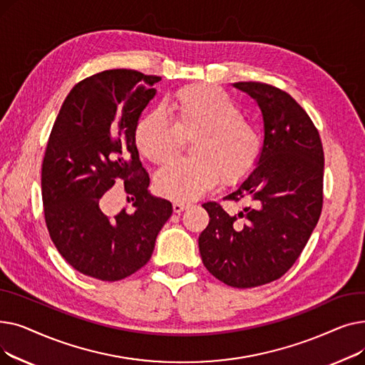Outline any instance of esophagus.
Listing matches in <instances>:
<instances>
[{
  "label": "esophagus",
  "mask_w": 365,
  "mask_h": 365,
  "mask_svg": "<svg viewBox=\"0 0 365 365\" xmlns=\"http://www.w3.org/2000/svg\"><path fill=\"white\" fill-rule=\"evenodd\" d=\"M190 204L189 202H183V201H175L173 202V210H175V213H182L183 210H186Z\"/></svg>",
  "instance_id": "1"
}]
</instances>
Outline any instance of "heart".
Wrapping results in <instances>:
<instances>
[{"label":"heart","instance_id":"1","mask_svg":"<svg viewBox=\"0 0 365 365\" xmlns=\"http://www.w3.org/2000/svg\"><path fill=\"white\" fill-rule=\"evenodd\" d=\"M164 112H149L134 127V142L149 161L161 164L176 155L183 139L190 142V160L167 164L155 178L157 192L175 201L195 200L222 179L241 182L256 167L262 138L241 115V106L225 90L192 84L178 90Z\"/></svg>","mask_w":365,"mask_h":365}]
</instances>
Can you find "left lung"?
I'll return each mask as SVG.
<instances>
[{
	"label": "left lung",
	"mask_w": 365,
	"mask_h": 365,
	"mask_svg": "<svg viewBox=\"0 0 365 365\" xmlns=\"http://www.w3.org/2000/svg\"><path fill=\"white\" fill-rule=\"evenodd\" d=\"M235 88L257 102L264 140L256 168L225 200L244 201L237 215L217 202L198 238L207 271L222 282L250 289L281 278L308 242L322 210L324 150L309 115L274 86L245 81Z\"/></svg>",
	"instance_id": "1"
}]
</instances>
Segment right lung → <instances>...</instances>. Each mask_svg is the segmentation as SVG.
<instances>
[{"instance_id":"obj_1","label":"right lung","mask_w":365,"mask_h":365,"mask_svg":"<svg viewBox=\"0 0 365 365\" xmlns=\"http://www.w3.org/2000/svg\"><path fill=\"white\" fill-rule=\"evenodd\" d=\"M158 81L133 69L91 75L69 91L51 128L41 170L46 225L57 252L87 277L118 281L139 271L173 213L170 201L149 194L134 142ZM115 182L125 183L133 210L109 217L101 197Z\"/></svg>"}]
</instances>
